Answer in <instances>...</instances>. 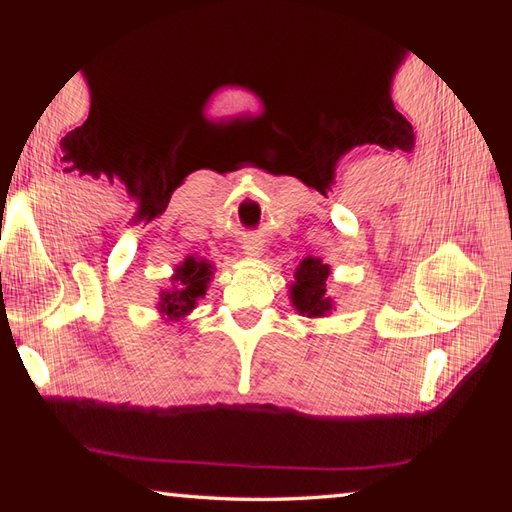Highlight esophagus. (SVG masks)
I'll return each instance as SVG.
<instances>
[{"label": "esophagus", "instance_id": "obj_1", "mask_svg": "<svg viewBox=\"0 0 512 512\" xmlns=\"http://www.w3.org/2000/svg\"><path fill=\"white\" fill-rule=\"evenodd\" d=\"M262 244H259V241H246V246H244V253L248 255V257H259L262 255Z\"/></svg>", "mask_w": 512, "mask_h": 512}]
</instances>
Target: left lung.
Returning a JSON list of instances; mask_svg holds the SVG:
<instances>
[{
  "label": "left lung",
  "mask_w": 512,
  "mask_h": 512,
  "mask_svg": "<svg viewBox=\"0 0 512 512\" xmlns=\"http://www.w3.org/2000/svg\"><path fill=\"white\" fill-rule=\"evenodd\" d=\"M332 273L329 264L320 257H305L293 273L289 298L293 309L307 318H325L334 311V300L327 296V277Z\"/></svg>",
  "instance_id": "8db88e82"
}]
</instances>
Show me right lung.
I'll return each instance as SVG.
<instances>
[{
  "label": "right lung",
  "mask_w": 512,
  "mask_h": 512,
  "mask_svg": "<svg viewBox=\"0 0 512 512\" xmlns=\"http://www.w3.org/2000/svg\"><path fill=\"white\" fill-rule=\"evenodd\" d=\"M214 277V264L207 259L185 257L171 275V287L160 291L158 314L167 323L185 320L196 309L198 300L205 298L207 287Z\"/></svg>",
  "instance_id": "right-lung-1"
}]
</instances>
